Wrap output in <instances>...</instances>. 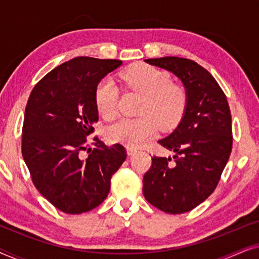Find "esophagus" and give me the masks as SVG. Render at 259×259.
Listing matches in <instances>:
<instances>
[{
	"label": "esophagus",
	"instance_id": "esophagus-1",
	"mask_svg": "<svg viewBox=\"0 0 259 259\" xmlns=\"http://www.w3.org/2000/svg\"><path fill=\"white\" fill-rule=\"evenodd\" d=\"M126 151H127V154L128 155H132V154H134L137 152V148H134V147H127L126 148Z\"/></svg>",
	"mask_w": 259,
	"mask_h": 259
}]
</instances>
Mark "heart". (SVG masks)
Returning a JSON list of instances; mask_svg holds the SVG:
<instances>
[{"label":"heart","instance_id":"obj_1","mask_svg":"<svg viewBox=\"0 0 259 259\" xmlns=\"http://www.w3.org/2000/svg\"><path fill=\"white\" fill-rule=\"evenodd\" d=\"M122 79L133 91L145 97L140 108L143 116L123 119L109 127V140L137 147L151 139L158 126L169 130L179 122L185 109V94L182 88L171 83L167 73L145 63H136L122 73ZM95 105L107 121L118 116V88L109 77L98 84Z\"/></svg>","mask_w":259,"mask_h":259}]
</instances>
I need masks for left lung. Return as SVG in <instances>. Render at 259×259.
Here are the masks:
<instances>
[{
	"mask_svg": "<svg viewBox=\"0 0 259 259\" xmlns=\"http://www.w3.org/2000/svg\"><path fill=\"white\" fill-rule=\"evenodd\" d=\"M168 70L185 88V109L175 131L158 141L171 157H153L144 176L148 203L166 213H185L213 192L232 150L231 112L222 88L206 69L189 59H147Z\"/></svg>",
	"mask_w": 259,
	"mask_h": 259,
	"instance_id": "obj_1",
	"label": "left lung"
}]
</instances>
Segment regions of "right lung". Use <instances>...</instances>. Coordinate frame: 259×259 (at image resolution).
I'll return each instance as SVG.
<instances>
[{
	"label": "right lung",
	"mask_w": 259,
	"mask_h": 259,
	"mask_svg": "<svg viewBox=\"0 0 259 259\" xmlns=\"http://www.w3.org/2000/svg\"><path fill=\"white\" fill-rule=\"evenodd\" d=\"M122 65L120 60L74 58L49 72L28 99L22 128V155L38 192L65 213L80 214L108 196L111 178L127 157L122 145L107 146L87 137L99 113L95 91Z\"/></svg>",
	"instance_id": "1"
}]
</instances>
